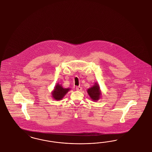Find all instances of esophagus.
Wrapping results in <instances>:
<instances>
[{"mask_svg":"<svg viewBox=\"0 0 152 152\" xmlns=\"http://www.w3.org/2000/svg\"><path fill=\"white\" fill-rule=\"evenodd\" d=\"M76 90L77 91H81L82 89H83V88H82V87H81V86H76Z\"/></svg>","mask_w":152,"mask_h":152,"instance_id":"34e87169","label":"esophagus"}]
</instances>
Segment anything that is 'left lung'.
Segmentation results:
<instances>
[{
    "label": "left lung",
    "mask_w": 152,
    "mask_h": 152,
    "mask_svg": "<svg viewBox=\"0 0 152 152\" xmlns=\"http://www.w3.org/2000/svg\"><path fill=\"white\" fill-rule=\"evenodd\" d=\"M88 92L89 96L92 99V100L96 101L100 99L101 95V92L100 90L99 86L95 83V85L88 90Z\"/></svg>",
    "instance_id": "left-lung-1"
}]
</instances>
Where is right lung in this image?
I'll list each match as a JSON object with an SVG mask.
<instances>
[{"label":"right lung","mask_w":152,"mask_h":152,"mask_svg":"<svg viewBox=\"0 0 152 152\" xmlns=\"http://www.w3.org/2000/svg\"><path fill=\"white\" fill-rule=\"evenodd\" d=\"M69 90V88H64L59 84H57L52 92L53 97H54L56 100H60L64 97Z\"/></svg>","instance_id":"obj_1"}]
</instances>
